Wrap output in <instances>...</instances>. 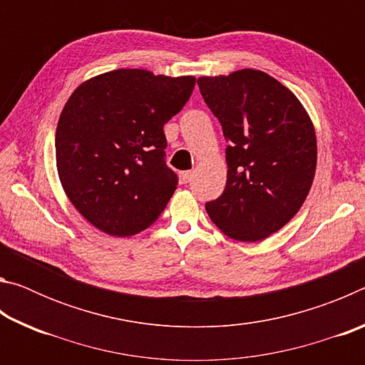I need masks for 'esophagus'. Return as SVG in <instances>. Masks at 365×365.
Masks as SVG:
<instances>
[{
  "instance_id": "esophagus-1",
  "label": "esophagus",
  "mask_w": 365,
  "mask_h": 365,
  "mask_svg": "<svg viewBox=\"0 0 365 365\" xmlns=\"http://www.w3.org/2000/svg\"><path fill=\"white\" fill-rule=\"evenodd\" d=\"M180 178H182L183 183H188V182H191V178H193V172L185 170V172H182V174H180Z\"/></svg>"
}]
</instances>
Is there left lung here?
Wrapping results in <instances>:
<instances>
[{
  "label": "left lung",
  "instance_id": "obj_1",
  "mask_svg": "<svg viewBox=\"0 0 365 365\" xmlns=\"http://www.w3.org/2000/svg\"><path fill=\"white\" fill-rule=\"evenodd\" d=\"M197 86L228 141L225 190L206 211L227 237L261 242L294 217L311 190L317 164L311 117L262 71L200 77Z\"/></svg>",
  "mask_w": 365,
  "mask_h": 365
}]
</instances>
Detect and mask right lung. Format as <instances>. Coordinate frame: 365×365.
Masks as SVG:
<instances>
[{
	"mask_svg": "<svg viewBox=\"0 0 365 365\" xmlns=\"http://www.w3.org/2000/svg\"><path fill=\"white\" fill-rule=\"evenodd\" d=\"M195 77L117 69L78 85L56 128L61 185L77 211L113 237L156 220L177 190L164 125L190 100Z\"/></svg>",
	"mask_w": 365,
	"mask_h": 365,
	"instance_id": "add662e5",
	"label": "right lung"
}]
</instances>
